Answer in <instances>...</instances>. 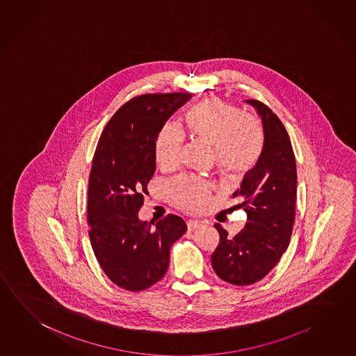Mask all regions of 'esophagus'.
Returning a JSON list of instances; mask_svg holds the SVG:
<instances>
[{
    "instance_id": "esophagus-1",
    "label": "esophagus",
    "mask_w": 356,
    "mask_h": 356,
    "mask_svg": "<svg viewBox=\"0 0 356 356\" xmlns=\"http://www.w3.org/2000/svg\"><path fill=\"white\" fill-rule=\"evenodd\" d=\"M200 226H201V224H200L199 221H188V222H187V230H197Z\"/></svg>"
}]
</instances>
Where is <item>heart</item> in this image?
I'll return each instance as SVG.
<instances>
[{"label":"heart","instance_id":"b5f03b06","mask_svg":"<svg viewBox=\"0 0 356 356\" xmlns=\"http://www.w3.org/2000/svg\"><path fill=\"white\" fill-rule=\"evenodd\" d=\"M182 134L212 147L218 170L229 177H240L255 169L264 149V130L251 113L218 97H205L188 107L181 121ZM181 138L174 130L160 132L155 160L160 169L171 172L180 166ZM212 186L196 179H181L169 188L171 202L181 210L205 209Z\"/></svg>","mask_w":356,"mask_h":356}]
</instances>
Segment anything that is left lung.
Here are the masks:
<instances>
[{
    "label": "left lung",
    "instance_id": "left-lung-1",
    "mask_svg": "<svg viewBox=\"0 0 356 356\" xmlns=\"http://www.w3.org/2000/svg\"><path fill=\"white\" fill-rule=\"evenodd\" d=\"M261 116L264 149L259 163L243 177L234 197L243 199L248 222L236 236L220 224L211 265L221 280L248 286L264 279L286 251L293 234L296 161L286 129L261 101L246 100Z\"/></svg>",
    "mask_w": 356,
    "mask_h": 356
}]
</instances>
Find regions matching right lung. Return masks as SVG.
I'll use <instances>...</instances> for the list:
<instances>
[{"instance_id":"right-lung-1","label":"right lung","mask_w":356,"mask_h":356,"mask_svg":"<svg viewBox=\"0 0 356 356\" xmlns=\"http://www.w3.org/2000/svg\"><path fill=\"white\" fill-rule=\"evenodd\" d=\"M191 94H145L132 97L107 122L95 150L88 179V236L107 277L129 291L161 280L170 248L186 224L170 213L152 227L138 220L155 174V145L170 116Z\"/></svg>"}]
</instances>
